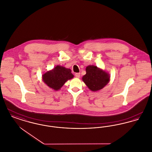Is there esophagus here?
Returning <instances> with one entry per match:
<instances>
[{
    "label": "esophagus",
    "mask_w": 152,
    "mask_h": 152,
    "mask_svg": "<svg viewBox=\"0 0 152 152\" xmlns=\"http://www.w3.org/2000/svg\"><path fill=\"white\" fill-rule=\"evenodd\" d=\"M75 76L77 78H79L80 76V73H75Z\"/></svg>",
    "instance_id": "34e87169"
}]
</instances>
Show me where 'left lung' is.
I'll return each instance as SVG.
<instances>
[{"mask_svg":"<svg viewBox=\"0 0 152 152\" xmlns=\"http://www.w3.org/2000/svg\"><path fill=\"white\" fill-rule=\"evenodd\" d=\"M83 81L92 91H97L105 87L110 80L109 73L94 65L86 67V74L83 76Z\"/></svg>","mask_w":152,"mask_h":152,"instance_id":"8db88e82","label":"left lung"}]
</instances>
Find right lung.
<instances>
[{
    "label": "right lung",
    "mask_w": 152,
    "mask_h": 152,
    "mask_svg": "<svg viewBox=\"0 0 152 152\" xmlns=\"http://www.w3.org/2000/svg\"><path fill=\"white\" fill-rule=\"evenodd\" d=\"M73 77L70 69L60 65H57L42 76L44 83L55 91L59 90L67 80L72 79Z\"/></svg>",
    "instance_id": "1"
}]
</instances>
